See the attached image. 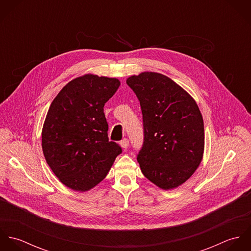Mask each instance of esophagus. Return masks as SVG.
<instances>
[{
	"mask_svg": "<svg viewBox=\"0 0 251 251\" xmlns=\"http://www.w3.org/2000/svg\"><path fill=\"white\" fill-rule=\"evenodd\" d=\"M120 145H121L124 149H126V148H127V146H128V140H127L126 138H124V139L121 141Z\"/></svg>",
	"mask_w": 251,
	"mask_h": 251,
	"instance_id": "34e87169",
	"label": "esophagus"
}]
</instances>
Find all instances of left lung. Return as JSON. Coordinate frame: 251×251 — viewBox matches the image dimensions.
Listing matches in <instances>:
<instances>
[{
    "mask_svg": "<svg viewBox=\"0 0 251 251\" xmlns=\"http://www.w3.org/2000/svg\"><path fill=\"white\" fill-rule=\"evenodd\" d=\"M143 116L144 141L137 154L144 176L163 189L189 179L204 152V123L195 100L173 80L156 72L127 78Z\"/></svg>",
    "mask_w": 251,
    "mask_h": 251,
    "instance_id": "8db88e82",
    "label": "left lung"
}]
</instances>
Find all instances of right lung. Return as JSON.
Wrapping results in <instances>:
<instances>
[{"label":"right lung","instance_id":"1","mask_svg":"<svg viewBox=\"0 0 251 251\" xmlns=\"http://www.w3.org/2000/svg\"><path fill=\"white\" fill-rule=\"evenodd\" d=\"M116 78L86 74L52 101L42 128V151L53 173L73 190L87 191L107 175L122 152L109 141L104 104L120 87Z\"/></svg>","mask_w":251,"mask_h":251}]
</instances>
